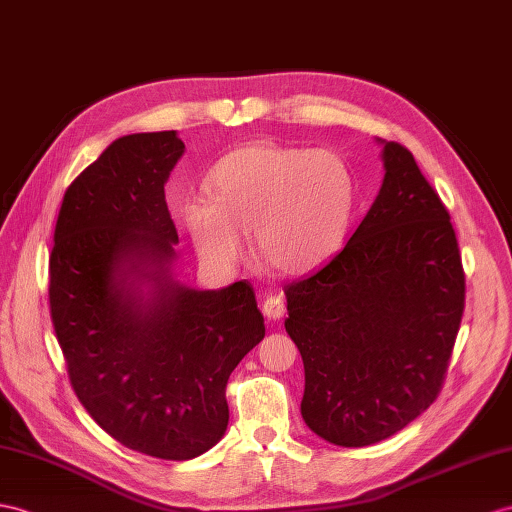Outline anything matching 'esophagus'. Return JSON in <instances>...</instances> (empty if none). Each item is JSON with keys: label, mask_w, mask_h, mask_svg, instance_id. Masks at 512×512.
<instances>
[{"label": "esophagus", "mask_w": 512, "mask_h": 512, "mask_svg": "<svg viewBox=\"0 0 512 512\" xmlns=\"http://www.w3.org/2000/svg\"><path fill=\"white\" fill-rule=\"evenodd\" d=\"M284 299L280 295H267L263 299V315L267 319H280L284 315Z\"/></svg>", "instance_id": "esophagus-1"}]
</instances>
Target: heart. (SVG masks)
<instances>
[{
    "mask_svg": "<svg viewBox=\"0 0 512 512\" xmlns=\"http://www.w3.org/2000/svg\"><path fill=\"white\" fill-rule=\"evenodd\" d=\"M206 193L182 206V223L197 256L221 269L241 263L249 232L269 269H315L341 247L356 208L354 173L339 154L273 143L232 149L210 169Z\"/></svg>",
    "mask_w": 512,
    "mask_h": 512,
    "instance_id": "heart-1",
    "label": "heart"
}]
</instances>
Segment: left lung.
Instances as JSON below:
<instances>
[{
  "instance_id": "1",
  "label": "left lung",
  "mask_w": 512,
  "mask_h": 512,
  "mask_svg": "<svg viewBox=\"0 0 512 512\" xmlns=\"http://www.w3.org/2000/svg\"><path fill=\"white\" fill-rule=\"evenodd\" d=\"M380 145L384 180L365 219L326 265L284 286L302 417L341 447L389 439L436 400L465 308L450 213L406 147Z\"/></svg>"
}]
</instances>
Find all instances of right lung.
<instances>
[{
    "mask_svg": "<svg viewBox=\"0 0 512 512\" xmlns=\"http://www.w3.org/2000/svg\"><path fill=\"white\" fill-rule=\"evenodd\" d=\"M182 154L176 130L112 141L62 197L49 256L73 391L112 439L162 460L221 441L230 373L265 336L245 280L197 291L173 276L165 184Z\"/></svg>",
    "mask_w": 512,
    "mask_h": 512,
    "instance_id": "right-lung-1",
    "label": "right lung"
}]
</instances>
